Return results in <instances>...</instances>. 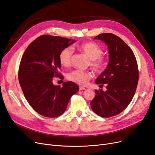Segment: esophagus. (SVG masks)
Wrapping results in <instances>:
<instances>
[{
  "mask_svg": "<svg viewBox=\"0 0 155 155\" xmlns=\"http://www.w3.org/2000/svg\"><path fill=\"white\" fill-rule=\"evenodd\" d=\"M85 90V88H84V87H79V90Z\"/></svg>",
  "mask_w": 155,
  "mask_h": 155,
  "instance_id": "esophagus-1",
  "label": "esophagus"
}]
</instances>
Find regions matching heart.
<instances>
[{"label":"heart","mask_w":155,"mask_h":155,"mask_svg":"<svg viewBox=\"0 0 155 155\" xmlns=\"http://www.w3.org/2000/svg\"><path fill=\"white\" fill-rule=\"evenodd\" d=\"M77 49L83 52L90 58V65L95 72H102L105 68L106 60L102 56L103 50L98 44L93 41H87L77 46ZM73 51L71 47L62 49L59 54V61L63 67L71 65ZM92 78V74L90 71L74 70L68 74L67 79L79 85H85Z\"/></svg>","instance_id":"1"}]
</instances>
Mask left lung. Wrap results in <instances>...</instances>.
<instances>
[{"instance_id": "8db88e82", "label": "left lung", "mask_w": 155, "mask_h": 155, "mask_svg": "<svg viewBox=\"0 0 155 155\" xmlns=\"http://www.w3.org/2000/svg\"><path fill=\"white\" fill-rule=\"evenodd\" d=\"M94 39L107 44L110 60L107 67L95 81L100 86L105 84L106 91L95 90L96 95L90 105L96 114L109 118L121 113L131 103L139 78L138 64L131 48L119 36L103 33Z\"/></svg>"}]
</instances>
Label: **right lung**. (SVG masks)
Returning <instances> with one entry per match:
<instances>
[{"instance_id": "add662e5", "label": "right lung", "mask_w": 155, "mask_h": 155, "mask_svg": "<svg viewBox=\"0 0 155 155\" xmlns=\"http://www.w3.org/2000/svg\"><path fill=\"white\" fill-rule=\"evenodd\" d=\"M75 41L44 35L32 41L24 53L18 68L19 83L29 105L41 115L50 118L61 115L79 90L72 81L63 82V87L52 84L53 78L63 77L59 71L61 51Z\"/></svg>"}]
</instances>
